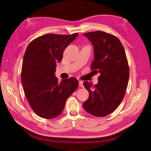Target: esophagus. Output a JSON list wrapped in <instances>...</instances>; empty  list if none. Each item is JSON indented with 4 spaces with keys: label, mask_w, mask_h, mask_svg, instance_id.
I'll list each match as a JSON object with an SVG mask.
<instances>
[{
    "label": "esophagus",
    "mask_w": 151,
    "mask_h": 151,
    "mask_svg": "<svg viewBox=\"0 0 151 151\" xmlns=\"http://www.w3.org/2000/svg\"><path fill=\"white\" fill-rule=\"evenodd\" d=\"M79 86L81 88L84 87V85H83V82L82 81H79Z\"/></svg>",
    "instance_id": "obj_1"
}]
</instances>
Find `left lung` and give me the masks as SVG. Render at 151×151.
Instances as JSON below:
<instances>
[{
	"instance_id": "obj_1",
	"label": "left lung",
	"mask_w": 151,
	"mask_h": 151,
	"mask_svg": "<svg viewBox=\"0 0 151 151\" xmlns=\"http://www.w3.org/2000/svg\"><path fill=\"white\" fill-rule=\"evenodd\" d=\"M94 48V60L91 69L100 73L99 82L83 84L89 97L83 103L84 110L94 116L105 117L112 113L123 101L129 78V66L120 40L102 31L84 34Z\"/></svg>"
}]
</instances>
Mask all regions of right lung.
<instances>
[{"label":"right lung","mask_w":151,"mask_h":151,"mask_svg":"<svg viewBox=\"0 0 151 151\" xmlns=\"http://www.w3.org/2000/svg\"><path fill=\"white\" fill-rule=\"evenodd\" d=\"M47 34L28 45L21 69V82L33 111L44 119H53L62 113L66 100L78 86L75 77L58 82L54 73L56 63L62 60L65 48L78 36Z\"/></svg>","instance_id":"right-lung-1"}]
</instances>
